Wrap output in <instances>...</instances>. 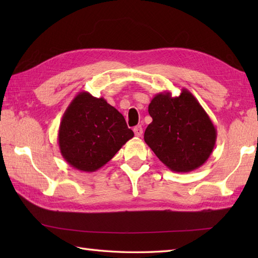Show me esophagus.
Instances as JSON below:
<instances>
[{"label": "esophagus", "instance_id": "34e87169", "mask_svg": "<svg viewBox=\"0 0 258 258\" xmlns=\"http://www.w3.org/2000/svg\"><path fill=\"white\" fill-rule=\"evenodd\" d=\"M133 131H134L135 136H138V138H141L142 134H143V128H142L141 125L135 126V127L133 128Z\"/></svg>", "mask_w": 258, "mask_h": 258}]
</instances>
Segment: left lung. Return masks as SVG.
<instances>
[{"label": "left lung", "instance_id": "1", "mask_svg": "<svg viewBox=\"0 0 258 258\" xmlns=\"http://www.w3.org/2000/svg\"><path fill=\"white\" fill-rule=\"evenodd\" d=\"M153 118L144 133L145 143L171 171L187 173L211 156L216 143L215 126L195 96L186 89L173 97L158 93L149 105Z\"/></svg>", "mask_w": 258, "mask_h": 258}]
</instances>
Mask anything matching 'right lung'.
<instances>
[{
	"label": "right lung",
	"instance_id": "1",
	"mask_svg": "<svg viewBox=\"0 0 258 258\" xmlns=\"http://www.w3.org/2000/svg\"><path fill=\"white\" fill-rule=\"evenodd\" d=\"M134 136L116 108L89 92H80L70 103L58 128V146L71 166L95 172L111 161Z\"/></svg>",
	"mask_w": 258,
	"mask_h": 258
}]
</instances>
